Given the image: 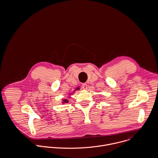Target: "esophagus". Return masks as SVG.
I'll list each match as a JSON object with an SVG mask.
<instances>
[{
    "mask_svg": "<svg viewBox=\"0 0 158 158\" xmlns=\"http://www.w3.org/2000/svg\"><path fill=\"white\" fill-rule=\"evenodd\" d=\"M82 88H83V89H87V88H88V85H87V84H86V83L82 84Z\"/></svg>",
    "mask_w": 158,
    "mask_h": 158,
    "instance_id": "esophagus-1",
    "label": "esophagus"
}]
</instances>
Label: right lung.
I'll use <instances>...</instances> for the list:
<instances>
[{
  "label": "right lung",
  "mask_w": 158,
  "mask_h": 158,
  "mask_svg": "<svg viewBox=\"0 0 158 158\" xmlns=\"http://www.w3.org/2000/svg\"><path fill=\"white\" fill-rule=\"evenodd\" d=\"M78 89H80V88H77V89H76V90H78ZM74 93V92H73ZM69 98H70V97H69ZM69 102V101H68V100L66 99V98H64V99H63V102H62V103H68Z\"/></svg>",
  "instance_id": "right-lung-1"
}]
</instances>
